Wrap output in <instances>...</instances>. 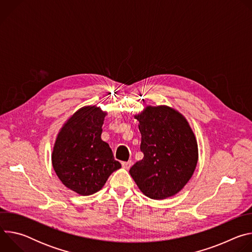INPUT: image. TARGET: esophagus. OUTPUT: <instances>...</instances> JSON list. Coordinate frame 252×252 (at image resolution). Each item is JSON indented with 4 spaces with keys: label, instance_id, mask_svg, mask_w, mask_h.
Masks as SVG:
<instances>
[{
    "label": "esophagus",
    "instance_id": "obj_1",
    "mask_svg": "<svg viewBox=\"0 0 252 252\" xmlns=\"http://www.w3.org/2000/svg\"><path fill=\"white\" fill-rule=\"evenodd\" d=\"M122 165H123V167L124 168H126V169H128L131 165H132V161L131 160H128V161H124V162H122Z\"/></svg>",
    "mask_w": 252,
    "mask_h": 252
}]
</instances>
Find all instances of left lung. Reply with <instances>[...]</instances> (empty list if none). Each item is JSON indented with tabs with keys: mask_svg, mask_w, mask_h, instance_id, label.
<instances>
[{
	"mask_svg": "<svg viewBox=\"0 0 252 252\" xmlns=\"http://www.w3.org/2000/svg\"><path fill=\"white\" fill-rule=\"evenodd\" d=\"M141 134L143 158L129 173L140 191L165 199L181 191L191 178L198 159L195 135L187 119L167 105H147L134 116Z\"/></svg>",
	"mask_w": 252,
	"mask_h": 252,
	"instance_id": "1",
	"label": "left lung"
}]
</instances>
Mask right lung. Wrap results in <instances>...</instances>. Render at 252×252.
Here are the masks:
<instances>
[{"label": "right lung", "mask_w": 252, "mask_h": 252, "mask_svg": "<svg viewBox=\"0 0 252 252\" xmlns=\"http://www.w3.org/2000/svg\"><path fill=\"white\" fill-rule=\"evenodd\" d=\"M105 116L96 105L81 107L63 124L55 141L54 170L65 188L80 195L100 190L109 176L122 167L100 137Z\"/></svg>", "instance_id": "1"}]
</instances>
